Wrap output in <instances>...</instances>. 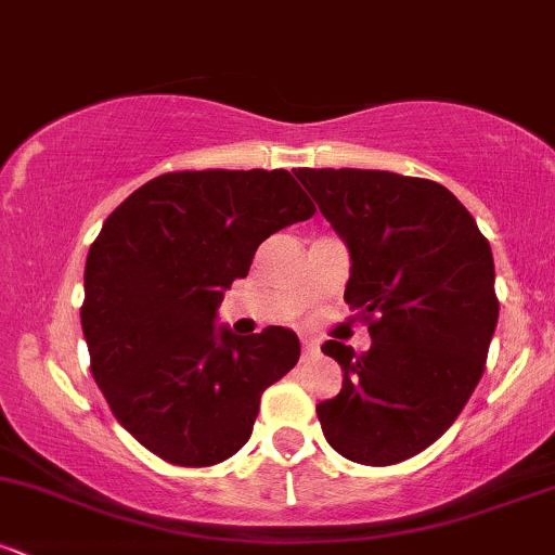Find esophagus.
Masks as SVG:
<instances>
[{
	"label": "esophagus",
	"instance_id": "1",
	"mask_svg": "<svg viewBox=\"0 0 555 555\" xmlns=\"http://www.w3.org/2000/svg\"><path fill=\"white\" fill-rule=\"evenodd\" d=\"M315 352H318V344L305 336V339H302V354L308 358V354H315Z\"/></svg>",
	"mask_w": 555,
	"mask_h": 555
}]
</instances>
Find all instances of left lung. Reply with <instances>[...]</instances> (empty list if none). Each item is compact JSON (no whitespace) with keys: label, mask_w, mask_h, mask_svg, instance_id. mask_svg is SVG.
Instances as JSON below:
<instances>
[{"label":"left lung","mask_w":555,"mask_h":555,"mask_svg":"<svg viewBox=\"0 0 555 555\" xmlns=\"http://www.w3.org/2000/svg\"><path fill=\"white\" fill-rule=\"evenodd\" d=\"M349 247L344 299L371 331L354 354L328 339L341 391L315 406L349 462L386 467L451 428L486 371L495 269L473 214L443 184L378 169L295 171Z\"/></svg>","instance_id":"obj_1"}]
</instances>
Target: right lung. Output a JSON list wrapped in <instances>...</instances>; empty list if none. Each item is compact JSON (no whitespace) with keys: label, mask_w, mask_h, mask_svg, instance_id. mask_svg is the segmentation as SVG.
Segmentation results:
<instances>
[{"label":"right lung","mask_w":555,"mask_h":555,"mask_svg":"<svg viewBox=\"0 0 555 555\" xmlns=\"http://www.w3.org/2000/svg\"><path fill=\"white\" fill-rule=\"evenodd\" d=\"M315 214L286 169L169 171L101 227L86 260L82 336L119 425L164 462L237 454L260 397L299 360L295 331L216 328L224 292L266 237Z\"/></svg>","instance_id":"obj_1"}]
</instances>
